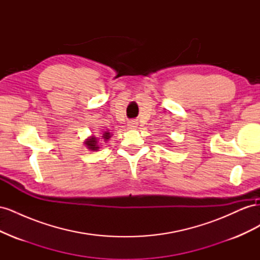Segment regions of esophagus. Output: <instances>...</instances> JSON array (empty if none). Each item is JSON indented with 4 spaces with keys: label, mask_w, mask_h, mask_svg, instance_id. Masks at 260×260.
<instances>
[{
    "label": "esophagus",
    "mask_w": 260,
    "mask_h": 260,
    "mask_svg": "<svg viewBox=\"0 0 260 260\" xmlns=\"http://www.w3.org/2000/svg\"><path fill=\"white\" fill-rule=\"evenodd\" d=\"M129 129H136L138 127V121L137 120H131L128 122Z\"/></svg>",
    "instance_id": "obj_1"
}]
</instances>
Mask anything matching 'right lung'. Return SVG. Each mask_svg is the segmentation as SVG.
<instances>
[{
	"instance_id": "obj_1",
	"label": "right lung",
	"mask_w": 260,
	"mask_h": 260,
	"mask_svg": "<svg viewBox=\"0 0 260 260\" xmlns=\"http://www.w3.org/2000/svg\"><path fill=\"white\" fill-rule=\"evenodd\" d=\"M112 133L109 130H106V131H103L102 132V135L100 136V138L98 137H94V136H91L89 137L88 139H85L84 141V145L86 148L91 149V151H94L96 152L100 149V145L102 143H106L108 142V140L112 138Z\"/></svg>"
}]
</instances>
